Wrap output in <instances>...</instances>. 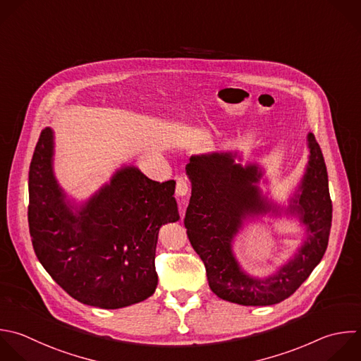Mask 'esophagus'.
I'll return each instance as SVG.
<instances>
[{"instance_id": "esophagus-1", "label": "esophagus", "mask_w": 361, "mask_h": 361, "mask_svg": "<svg viewBox=\"0 0 361 361\" xmlns=\"http://www.w3.org/2000/svg\"><path fill=\"white\" fill-rule=\"evenodd\" d=\"M189 192V183L185 178H179L176 180V195L178 196H186Z\"/></svg>"}]
</instances>
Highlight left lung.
I'll list each match as a JSON object with an SVG mask.
<instances>
[{"label":"left lung","mask_w":361,"mask_h":361,"mask_svg":"<svg viewBox=\"0 0 361 361\" xmlns=\"http://www.w3.org/2000/svg\"><path fill=\"white\" fill-rule=\"evenodd\" d=\"M307 148L306 172L288 209L306 227V238L296 254L267 278L244 272L233 252V241L243 223L272 207L257 186L261 171L257 165L235 164V152L190 157L186 173L192 196L185 227L206 267L209 286L219 298L244 306L279 303L306 281L323 258L331 227V200L324 159L310 133Z\"/></svg>","instance_id":"obj_1"}]
</instances>
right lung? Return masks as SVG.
Returning <instances> with one entry per match:
<instances>
[{
	"label": "right lung",
	"mask_w": 361,
	"mask_h": 361,
	"mask_svg": "<svg viewBox=\"0 0 361 361\" xmlns=\"http://www.w3.org/2000/svg\"><path fill=\"white\" fill-rule=\"evenodd\" d=\"M175 180L118 169L85 204L66 200L54 173V131L42 130L30 166L28 223L47 272L76 300L118 309L158 285L155 250L162 224L178 221Z\"/></svg>",
	"instance_id": "obj_1"
}]
</instances>
